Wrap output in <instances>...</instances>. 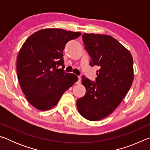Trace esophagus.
Returning a JSON list of instances; mask_svg holds the SVG:
<instances>
[{
  "label": "esophagus",
  "mask_w": 150,
  "mask_h": 150,
  "mask_svg": "<svg viewBox=\"0 0 150 150\" xmlns=\"http://www.w3.org/2000/svg\"><path fill=\"white\" fill-rule=\"evenodd\" d=\"M81 77H78V81H77V84H80L81 83Z\"/></svg>",
  "instance_id": "34e87169"
}]
</instances>
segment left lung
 Returning <instances> with one entry per match:
<instances>
[{
  "label": "left lung",
  "mask_w": 150,
  "mask_h": 150,
  "mask_svg": "<svg viewBox=\"0 0 150 150\" xmlns=\"http://www.w3.org/2000/svg\"><path fill=\"white\" fill-rule=\"evenodd\" d=\"M83 41L91 61L97 65L96 82L85 76L84 96L77 100L80 115L91 121L105 118L120 105L134 80L133 58L118 40L108 35L84 34Z\"/></svg>",
  "instance_id": "obj_1"
}]
</instances>
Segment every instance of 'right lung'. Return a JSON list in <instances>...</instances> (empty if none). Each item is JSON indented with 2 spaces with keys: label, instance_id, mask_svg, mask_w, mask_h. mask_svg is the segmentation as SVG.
<instances>
[{
  "label": "right lung",
  "instance_id": "obj_1",
  "mask_svg": "<svg viewBox=\"0 0 150 150\" xmlns=\"http://www.w3.org/2000/svg\"><path fill=\"white\" fill-rule=\"evenodd\" d=\"M81 33L58 28L40 30L28 38L17 57L18 81L27 100L35 108L47 110L59 102L77 81L64 71L63 52L70 40ZM60 65L62 69H59Z\"/></svg>",
  "mask_w": 150,
  "mask_h": 150
}]
</instances>
